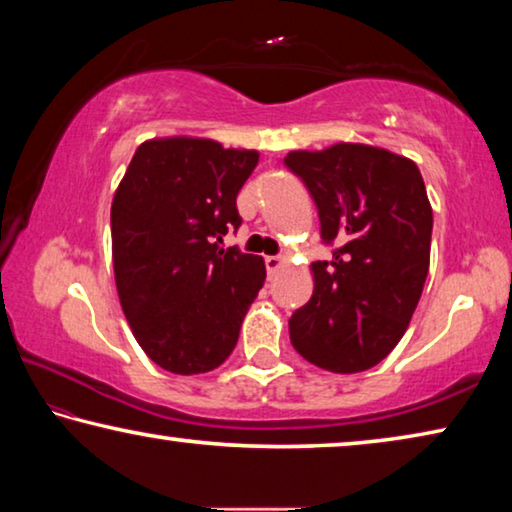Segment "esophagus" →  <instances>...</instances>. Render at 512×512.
<instances>
[{
  "label": "esophagus",
  "instance_id": "obj_1",
  "mask_svg": "<svg viewBox=\"0 0 512 512\" xmlns=\"http://www.w3.org/2000/svg\"><path fill=\"white\" fill-rule=\"evenodd\" d=\"M285 264H287V257H282V255L266 257V271H269V275H275V273H278Z\"/></svg>",
  "mask_w": 512,
  "mask_h": 512
}]
</instances>
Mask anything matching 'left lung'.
<instances>
[{
  "mask_svg": "<svg viewBox=\"0 0 512 512\" xmlns=\"http://www.w3.org/2000/svg\"><path fill=\"white\" fill-rule=\"evenodd\" d=\"M285 166L316 202L330 262H314V294L289 319L307 362L358 373L383 362L415 314L431 264L433 209L415 161L364 143L294 150Z\"/></svg>",
  "mask_w": 512,
  "mask_h": 512,
  "instance_id": "left-lung-1",
  "label": "left lung"
}]
</instances>
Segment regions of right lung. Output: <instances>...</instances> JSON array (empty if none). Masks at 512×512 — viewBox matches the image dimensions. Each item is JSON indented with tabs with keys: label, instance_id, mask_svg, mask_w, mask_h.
Returning a JSON list of instances; mask_svg holds the SVG:
<instances>
[{
	"label": "right lung",
	"instance_id": "right-lung-1",
	"mask_svg": "<svg viewBox=\"0 0 512 512\" xmlns=\"http://www.w3.org/2000/svg\"><path fill=\"white\" fill-rule=\"evenodd\" d=\"M257 150L170 136L136 148L111 202L118 298L145 355L180 376L230 358L266 280L264 259L221 248Z\"/></svg>",
	"mask_w": 512,
	"mask_h": 512
}]
</instances>
